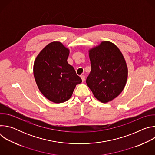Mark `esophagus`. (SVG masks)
<instances>
[{"label": "esophagus", "instance_id": "1", "mask_svg": "<svg viewBox=\"0 0 155 155\" xmlns=\"http://www.w3.org/2000/svg\"><path fill=\"white\" fill-rule=\"evenodd\" d=\"M81 78L82 81H84L85 80V77H84V75H81Z\"/></svg>", "mask_w": 155, "mask_h": 155}]
</instances>
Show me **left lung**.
I'll return each instance as SVG.
<instances>
[{
  "label": "left lung",
  "mask_w": 155,
  "mask_h": 155,
  "mask_svg": "<svg viewBox=\"0 0 155 155\" xmlns=\"http://www.w3.org/2000/svg\"><path fill=\"white\" fill-rule=\"evenodd\" d=\"M91 71L86 83L94 97L106 103L123 90L127 78L125 59L113 43L104 41L89 51Z\"/></svg>",
  "instance_id": "obj_1"
}]
</instances>
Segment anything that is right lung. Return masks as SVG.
Returning a JSON list of instances; mask_svg holds the SVG:
<instances>
[{
    "instance_id": "obj_1",
    "label": "right lung",
    "mask_w": 155,
    "mask_h": 155,
    "mask_svg": "<svg viewBox=\"0 0 155 155\" xmlns=\"http://www.w3.org/2000/svg\"><path fill=\"white\" fill-rule=\"evenodd\" d=\"M69 50L59 41L51 42L37 56L34 75L39 90L48 100L62 103L69 100L77 84L81 83L68 64Z\"/></svg>"
}]
</instances>
